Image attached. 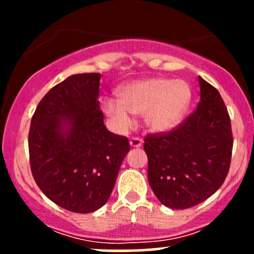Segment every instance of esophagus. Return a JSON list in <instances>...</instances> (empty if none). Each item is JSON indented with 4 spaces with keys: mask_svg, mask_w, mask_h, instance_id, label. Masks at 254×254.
Segmentation results:
<instances>
[{
    "mask_svg": "<svg viewBox=\"0 0 254 254\" xmlns=\"http://www.w3.org/2000/svg\"><path fill=\"white\" fill-rule=\"evenodd\" d=\"M142 144H143V141H142L141 138H137V137H132V138H130V145L132 148H139Z\"/></svg>",
    "mask_w": 254,
    "mask_h": 254,
    "instance_id": "esophagus-1",
    "label": "esophagus"
}]
</instances>
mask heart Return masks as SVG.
<instances>
[{"mask_svg":"<svg viewBox=\"0 0 254 254\" xmlns=\"http://www.w3.org/2000/svg\"><path fill=\"white\" fill-rule=\"evenodd\" d=\"M118 101L105 99L103 110L116 130L127 131L132 125L131 115H143L145 127L154 132H168L182 123L190 106L191 87L184 80L150 77L124 84Z\"/></svg>","mask_w":254,"mask_h":254,"instance_id":"1","label":"heart"}]
</instances>
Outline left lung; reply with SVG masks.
I'll return each mask as SVG.
<instances>
[{"mask_svg":"<svg viewBox=\"0 0 254 254\" xmlns=\"http://www.w3.org/2000/svg\"><path fill=\"white\" fill-rule=\"evenodd\" d=\"M200 100L182 127L147 136L148 182L164 205L188 209L221 188L232 159L233 136L228 111L218 90L198 77Z\"/></svg>","mask_w":254,"mask_h":254,"instance_id":"1","label":"left lung"}]
</instances>
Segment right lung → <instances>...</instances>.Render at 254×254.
Segmentation results:
<instances>
[{
    "instance_id": "obj_1",
    "label": "right lung",
    "mask_w": 254,
    "mask_h": 254,
    "mask_svg": "<svg viewBox=\"0 0 254 254\" xmlns=\"http://www.w3.org/2000/svg\"><path fill=\"white\" fill-rule=\"evenodd\" d=\"M100 74H75L46 93L31 121V171L40 190L78 214L106 204L129 153L127 137L104 124Z\"/></svg>"
}]
</instances>
